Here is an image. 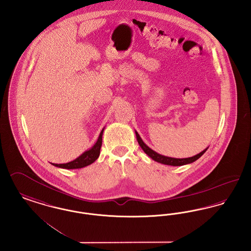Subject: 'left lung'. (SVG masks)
<instances>
[{
	"label": "left lung",
	"mask_w": 251,
	"mask_h": 251,
	"mask_svg": "<svg viewBox=\"0 0 251 251\" xmlns=\"http://www.w3.org/2000/svg\"><path fill=\"white\" fill-rule=\"evenodd\" d=\"M136 133V137H137V141L139 143L140 146L142 147V149L144 150L145 154L147 156H149L150 158H152L153 160L159 162V163H162V164H165V165H171V166H181V165H185V164H189V163H192L194 161H196L197 159L200 158L208 149V147L203 150L202 152H200L198 155L194 156V157H191V158H171V157H166V156H163V155H160L157 153L156 151L152 150L149 146L145 145L144 143V141L142 140V138L140 137V135L138 134V132L135 131Z\"/></svg>",
	"instance_id": "8db88e82"
}]
</instances>
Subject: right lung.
Returning a JSON list of instances; mask_svg holds the SVG:
<instances>
[{
  "label": "right lung",
  "instance_id": "add662e5",
  "mask_svg": "<svg viewBox=\"0 0 251 251\" xmlns=\"http://www.w3.org/2000/svg\"><path fill=\"white\" fill-rule=\"evenodd\" d=\"M105 127L102 129V131L100 133L96 143L93 145L92 148H90L89 150L85 151L83 154H81L78 158L67 162V163H51L53 166H56L58 168H63V169H80L83 167H86L90 164L93 163L100 155V149L102 146V136H103V132H104Z\"/></svg>",
  "mask_w": 251,
  "mask_h": 251
}]
</instances>
